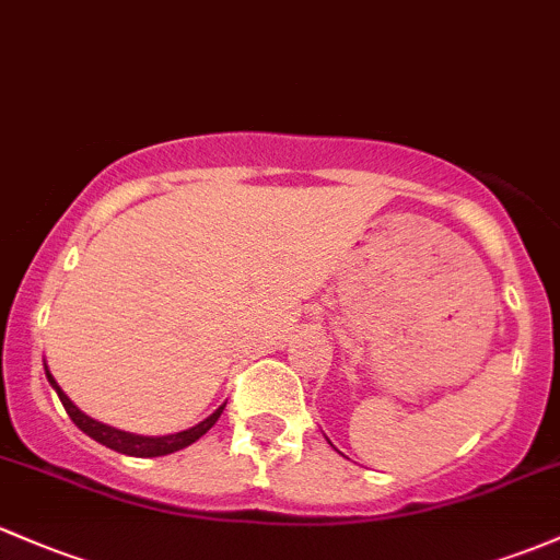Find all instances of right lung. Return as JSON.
Here are the masks:
<instances>
[{"label":"right lung","mask_w":560,"mask_h":560,"mask_svg":"<svg viewBox=\"0 0 560 560\" xmlns=\"http://www.w3.org/2000/svg\"><path fill=\"white\" fill-rule=\"evenodd\" d=\"M45 374H47V382H50L52 389L58 393V398H61L66 413L71 417V422L80 427L85 435L93 438V441H98L101 446L119 451V454H128V456H165V454H173V451H178V448L191 446V443L200 441V438L206 435L210 427L219 422L221 411H224V406H226V402H224V406H219L213 413H210L206 422L189 427V430H184V432H176V435H162V438L133 435V432L117 430V427H109L104 422H95V419H90L88 413H82L80 408L74 406V402L66 398V393L61 387H58V382L52 378L50 371H47V365H45Z\"/></svg>","instance_id":"obj_1"}]
</instances>
